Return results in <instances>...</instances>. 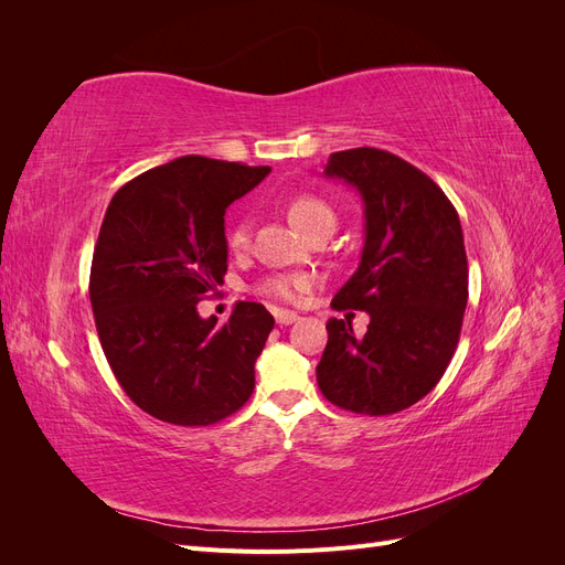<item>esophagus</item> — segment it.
I'll return each mask as SVG.
<instances>
[{"label":"esophagus","mask_w":565,"mask_h":565,"mask_svg":"<svg viewBox=\"0 0 565 565\" xmlns=\"http://www.w3.org/2000/svg\"><path fill=\"white\" fill-rule=\"evenodd\" d=\"M297 320H299V316H297L295 311H282V309L276 311V322H278V324H292V322H297Z\"/></svg>","instance_id":"esophagus-1"}]
</instances>
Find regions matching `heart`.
Instances as JSON below:
<instances>
[{
	"mask_svg": "<svg viewBox=\"0 0 565 565\" xmlns=\"http://www.w3.org/2000/svg\"><path fill=\"white\" fill-rule=\"evenodd\" d=\"M287 216L292 224L309 235L318 226H334V212L324 200L316 195H297L287 202ZM249 241V226L245 221H237L228 231V245L233 249H243ZM313 287V278L306 273H276L262 282V292L295 303Z\"/></svg>",
	"mask_w": 565,
	"mask_h": 565,
	"instance_id": "b5f03b06",
	"label": "heart"
}]
</instances>
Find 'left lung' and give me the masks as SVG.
Returning a JSON list of instances; mask_svg holds the SVG:
<instances>
[{"mask_svg": "<svg viewBox=\"0 0 565 565\" xmlns=\"http://www.w3.org/2000/svg\"><path fill=\"white\" fill-rule=\"evenodd\" d=\"M324 177L361 193L365 243L358 270L332 299L365 311V337L351 320H328L316 367L322 396L358 415H393L429 393L450 365L469 297L459 216L417 167L380 148L332 152Z\"/></svg>", "mask_w": 565, "mask_h": 565, "instance_id": "1", "label": "left lung"}]
</instances>
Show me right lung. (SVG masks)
I'll return each mask as SVG.
<instances>
[{
	"label": "right lung",
	"instance_id": "1",
	"mask_svg": "<svg viewBox=\"0 0 565 565\" xmlns=\"http://www.w3.org/2000/svg\"><path fill=\"white\" fill-rule=\"evenodd\" d=\"M268 172L185 156L131 179L108 204L89 278L94 320L119 386L156 419L210 426L252 396L276 320L237 301L218 328L198 301L226 276L228 204Z\"/></svg>",
	"mask_w": 565,
	"mask_h": 565
}]
</instances>
